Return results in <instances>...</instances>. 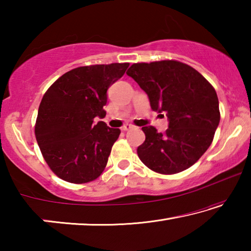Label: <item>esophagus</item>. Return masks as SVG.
<instances>
[{"label":"esophagus","mask_w":251,"mask_h":251,"mask_svg":"<svg viewBox=\"0 0 251 251\" xmlns=\"http://www.w3.org/2000/svg\"><path fill=\"white\" fill-rule=\"evenodd\" d=\"M131 128H134V125H131V124H125L124 126H122V130L123 131H126V130H129V129H131Z\"/></svg>","instance_id":"obj_1"}]
</instances>
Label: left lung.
<instances>
[{"label":"left lung","instance_id":"8db88e82","mask_svg":"<svg viewBox=\"0 0 251 251\" xmlns=\"http://www.w3.org/2000/svg\"><path fill=\"white\" fill-rule=\"evenodd\" d=\"M126 74L146 93L151 109L166 114L168 120L164 134L154 126L143 127L146 139L137 148L139 158L165 175L193 166L210 146L219 125L215 88L199 72L178 61L136 63Z\"/></svg>","mask_w":251,"mask_h":251}]
</instances>
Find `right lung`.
Returning <instances> with one entry per match:
<instances>
[{
    "label": "right lung",
    "instance_id": "1",
    "mask_svg": "<svg viewBox=\"0 0 251 251\" xmlns=\"http://www.w3.org/2000/svg\"><path fill=\"white\" fill-rule=\"evenodd\" d=\"M128 63L82 66L56 79L42 99L35 136L55 175L73 184L96 179L107 164L121 130L99 118L106 115L107 90Z\"/></svg>",
    "mask_w": 251,
    "mask_h": 251
}]
</instances>
